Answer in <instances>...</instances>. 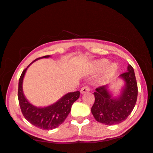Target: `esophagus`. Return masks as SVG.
<instances>
[{"label": "esophagus", "mask_w": 153, "mask_h": 153, "mask_svg": "<svg viewBox=\"0 0 153 153\" xmlns=\"http://www.w3.org/2000/svg\"><path fill=\"white\" fill-rule=\"evenodd\" d=\"M89 91H90V88H89L88 86H83L80 89V93L81 94H85V93L88 92Z\"/></svg>", "instance_id": "obj_1"}]
</instances>
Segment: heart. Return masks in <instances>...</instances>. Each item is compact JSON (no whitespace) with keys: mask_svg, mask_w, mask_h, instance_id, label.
<instances>
[{"mask_svg":"<svg viewBox=\"0 0 153 153\" xmlns=\"http://www.w3.org/2000/svg\"><path fill=\"white\" fill-rule=\"evenodd\" d=\"M108 64V61L106 59H99L96 61L93 65V69L95 72H101L106 68ZM117 71V65L116 63H111L106 67L104 72V78H110L115 74Z\"/></svg>","mask_w":153,"mask_h":153,"instance_id":"1","label":"heart"}]
</instances>
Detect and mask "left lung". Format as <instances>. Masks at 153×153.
I'll use <instances>...</instances> for the list:
<instances>
[{
  "label": "left lung",
  "mask_w": 153,
  "mask_h": 153,
  "mask_svg": "<svg viewBox=\"0 0 153 153\" xmlns=\"http://www.w3.org/2000/svg\"><path fill=\"white\" fill-rule=\"evenodd\" d=\"M125 85L118 98H113L108 90V85L96 89L94 93L95 102L91 113L97 122L106 125H114L126 120L132 111L137 99V83L134 71L130 65L127 72L119 75Z\"/></svg>",
  "instance_id": "obj_1"
}]
</instances>
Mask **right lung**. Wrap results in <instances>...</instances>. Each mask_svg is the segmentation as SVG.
<instances>
[{
    "instance_id": "right-lung-1",
    "label": "right lung",
    "mask_w": 153,
    "mask_h": 153,
    "mask_svg": "<svg viewBox=\"0 0 153 153\" xmlns=\"http://www.w3.org/2000/svg\"><path fill=\"white\" fill-rule=\"evenodd\" d=\"M50 57V55H46L39 57L31 63L37 59L48 58ZM31 64H29L27 68L24 70L19 78L18 99L21 110L24 118L35 127L45 130L55 129L65 120L67 117L71 112L72 105L80 96V91L68 93L62 96L57 102L49 106L42 107V108L34 106L26 99L23 93L22 88L24 77L25 75L26 70Z\"/></svg>"
}]
</instances>
